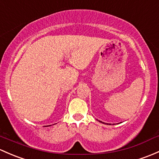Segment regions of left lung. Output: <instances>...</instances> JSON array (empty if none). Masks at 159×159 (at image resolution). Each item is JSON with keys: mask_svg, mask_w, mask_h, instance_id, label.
<instances>
[{"mask_svg": "<svg viewBox=\"0 0 159 159\" xmlns=\"http://www.w3.org/2000/svg\"><path fill=\"white\" fill-rule=\"evenodd\" d=\"M100 122H101V121H100Z\"/></svg>", "mask_w": 159, "mask_h": 159, "instance_id": "8db88e82", "label": "left lung"}]
</instances>
